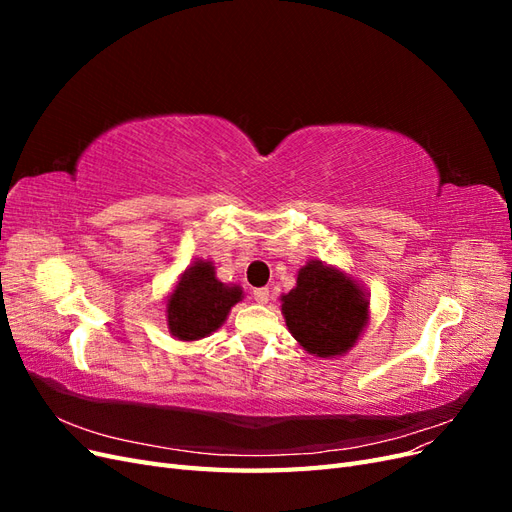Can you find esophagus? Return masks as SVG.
<instances>
[{
	"label": "esophagus",
	"instance_id": "obj_1",
	"mask_svg": "<svg viewBox=\"0 0 512 512\" xmlns=\"http://www.w3.org/2000/svg\"><path fill=\"white\" fill-rule=\"evenodd\" d=\"M252 294H254L256 303H267L269 301V288H256Z\"/></svg>",
	"mask_w": 512,
	"mask_h": 512
}]
</instances>
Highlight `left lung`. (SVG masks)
I'll list each match as a JSON object with an SVG mask.
<instances>
[{"label": "left lung", "mask_w": 512, "mask_h": 512, "mask_svg": "<svg viewBox=\"0 0 512 512\" xmlns=\"http://www.w3.org/2000/svg\"><path fill=\"white\" fill-rule=\"evenodd\" d=\"M292 337L312 354L335 356L356 342L367 322V299L344 273L309 262L297 288L282 297Z\"/></svg>", "instance_id": "8db88e82"}]
</instances>
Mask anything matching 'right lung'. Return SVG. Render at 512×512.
I'll return each mask as SVG.
<instances>
[{
  "mask_svg": "<svg viewBox=\"0 0 512 512\" xmlns=\"http://www.w3.org/2000/svg\"><path fill=\"white\" fill-rule=\"evenodd\" d=\"M239 299V286H226L215 280L209 262H194L183 273L177 290L168 301V329L185 342L205 337L222 327L230 307Z\"/></svg>",
  "mask_w": 512,
  "mask_h": 512,
  "instance_id": "1",
  "label": "right lung"
}]
</instances>
